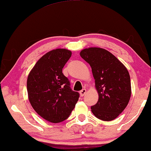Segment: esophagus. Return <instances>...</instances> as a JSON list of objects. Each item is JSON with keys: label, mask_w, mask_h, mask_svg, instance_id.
<instances>
[{"label": "esophagus", "mask_w": 151, "mask_h": 151, "mask_svg": "<svg viewBox=\"0 0 151 151\" xmlns=\"http://www.w3.org/2000/svg\"><path fill=\"white\" fill-rule=\"evenodd\" d=\"M86 92V89H81V91H79V93H80V96H83L84 94H85Z\"/></svg>", "instance_id": "obj_1"}]
</instances>
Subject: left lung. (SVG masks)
<instances>
[{
    "label": "left lung",
    "mask_w": 151,
    "mask_h": 151,
    "mask_svg": "<svg viewBox=\"0 0 151 151\" xmlns=\"http://www.w3.org/2000/svg\"><path fill=\"white\" fill-rule=\"evenodd\" d=\"M80 56L91 67L97 103L91 107L93 115L109 121L119 116L129 104L131 95V79L126 67L106 50L89 47L82 50Z\"/></svg>",
    "instance_id": "left-lung-1"
}]
</instances>
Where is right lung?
Returning <instances> with one entry per match:
<instances>
[{"instance_id": "right-lung-1", "label": "right lung", "mask_w": 151, "mask_h": 151, "mask_svg": "<svg viewBox=\"0 0 151 151\" xmlns=\"http://www.w3.org/2000/svg\"><path fill=\"white\" fill-rule=\"evenodd\" d=\"M71 55L72 52L66 49L48 52L38 60L27 77L31 106L41 117L55 124L70 116L79 97L62 73Z\"/></svg>"}]
</instances>
